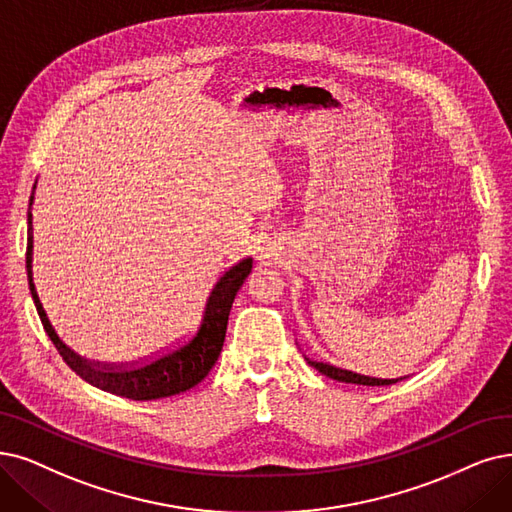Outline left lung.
<instances>
[{"label":"left lung","mask_w":512,"mask_h":512,"mask_svg":"<svg viewBox=\"0 0 512 512\" xmlns=\"http://www.w3.org/2000/svg\"><path fill=\"white\" fill-rule=\"evenodd\" d=\"M304 359H306V363H309L311 367H315L317 372H321L323 376L332 378V380H338V382L363 384V386H388V384H395V382L401 380V378H397V380H382V378H372V376H361V374H355V372H349V370H340V367H334L330 363L311 361L309 357H304Z\"/></svg>","instance_id":"obj_1"}]
</instances>
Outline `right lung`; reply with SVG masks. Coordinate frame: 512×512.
<instances>
[{"label":"right lung","mask_w":512,"mask_h":512,"mask_svg":"<svg viewBox=\"0 0 512 512\" xmlns=\"http://www.w3.org/2000/svg\"><path fill=\"white\" fill-rule=\"evenodd\" d=\"M33 193H35V187H33ZM31 203H33V195L29 199V214H27L29 290L46 334L54 342L60 357L65 359V363L81 380L90 382L92 386L100 388V391H107L132 401H151V399L185 393L208 376V372L212 370L222 351V342H224V334H227V323H229V313H231L235 294L239 292L245 277H248L252 271V258L239 260L231 269H227L218 277L206 300V309H203L197 330L187 340L178 342L176 346H172V349L163 351L161 355H155L153 359H147L145 363H136V365L90 363L88 359H81L79 355H75L69 346L56 336L54 327L50 325V319L46 317L44 306L39 302L35 283H33V264H31L33 262Z\"/></svg>","instance_id":"add662e5"}]
</instances>
